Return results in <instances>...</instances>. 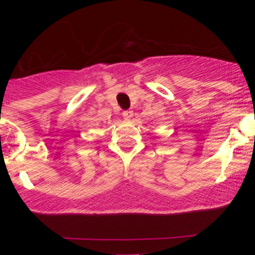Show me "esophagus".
Listing matches in <instances>:
<instances>
[{"mask_svg": "<svg viewBox=\"0 0 255 255\" xmlns=\"http://www.w3.org/2000/svg\"><path fill=\"white\" fill-rule=\"evenodd\" d=\"M122 115H124V119L126 121H129V120L133 118V111L131 110H126L122 113Z\"/></svg>", "mask_w": 255, "mask_h": 255, "instance_id": "34e87169", "label": "esophagus"}]
</instances>
